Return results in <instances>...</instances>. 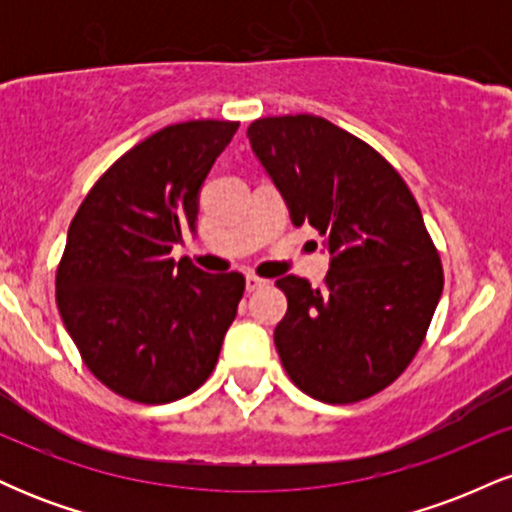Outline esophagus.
<instances>
[{
  "mask_svg": "<svg viewBox=\"0 0 512 512\" xmlns=\"http://www.w3.org/2000/svg\"><path fill=\"white\" fill-rule=\"evenodd\" d=\"M264 284H267V281L260 279V276H255V274H248V276H245V289H248V291H257V289H262Z\"/></svg>",
  "mask_w": 512,
  "mask_h": 512,
  "instance_id": "esophagus-1",
  "label": "esophagus"
}]
</instances>
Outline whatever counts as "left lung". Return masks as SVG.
I'll list each match as a JSON object with an SVG mask.
<instances>
[{
    "instance_id": "left-lung-1",
    "label": "left lung",
    "mask_w": 512,
    "mask_h": 512,
    "mask_svg": "<svg viewBox=\"0 0 512 512\" xmlns=\"http://www.w3.org/2000/svg\"><path fill=\"white\" fill-rule=\"evenodd\" d=\"M250 146L293 226L325 236V284L286 293L274 344L298 390L327 404L378 395L407 370L443 293V264L407 182L373 146L317 115L260 117Z\"/></svg>"
}]
</instances>
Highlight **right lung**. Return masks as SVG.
Wrapping results in <instances>:
<instances>
[{
    "label": "right lung",
    "mask_w": 512,
    "mask_h": 512,
    "mask_svg": "<svg viewBox=\"0 0 512 512\" xmlns=\"http://www.w3.org/2000/svg\"><path fill=\"white\" fill-rule=\"evenodd\" d=\"M238 122L168 125L120 156L69 223L57 308L81 358L115 395L187 397L219 361L245 276L207 274L173 245L195 231L199 187Z\"/></svg>",
    "instance_id": "1"
}]
</instances>
